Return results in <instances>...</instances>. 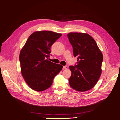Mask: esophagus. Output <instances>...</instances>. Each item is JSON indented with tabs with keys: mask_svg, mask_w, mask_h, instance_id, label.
I'll return each instance as SVG.
<instances>
[{
	"mask_svg": "<svg viewBox=\"0 0 120 120\" xmlns=\"http://www.w3.org/2000/svg\"><path fill=\"white\" fill-rule=\"evenodd\" d=\"M63 68L64 69H67V66H64Z\"/></svg>",
	"mask_w": 120,
	"mask_h": 120,
	"instance_id": "esophagus-1",
	"label": "esophagus"
}]
</instances>
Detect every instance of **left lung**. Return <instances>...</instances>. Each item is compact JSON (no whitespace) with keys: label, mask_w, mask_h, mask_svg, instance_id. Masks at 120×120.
Wrapping results in <instances>:
<instances>
[{"label":"left lung","mask_w":120,"mask_h":120,"mask_svg":"<svg viewBox=\"0 0 120 120\" xmlns=\"http://www.w3.org/2000/svg\"><path fill=\"white\" fill-rule=\"evenodd\" d=\"M67 37L73 55L77 57V65L69 66L70 85L78 91H88L95 86L101 74L102 53L94 39L87 33L71 32Z\"/></svg>","instance_id":"1"}]
</instances>
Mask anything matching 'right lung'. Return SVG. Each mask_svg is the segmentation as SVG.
<instances>
[{"label": "right lung", "instance_id": "add662e5", "mask_svg": "<svg viewBox=\"0 0 120 120\" xmlns=\"http://www.w3.org/2000/svg\"><path fill=\"white\" fill-rule=\"evenodd\" d=\"M62 34L38 31L31 34L21 50L19 60L22 75L28 86L42 91L52 85L54 77L63 66L48 60L50 48Z\"/></svg>", "mask_w": 120, "mask_h": 120}]
</instances>
